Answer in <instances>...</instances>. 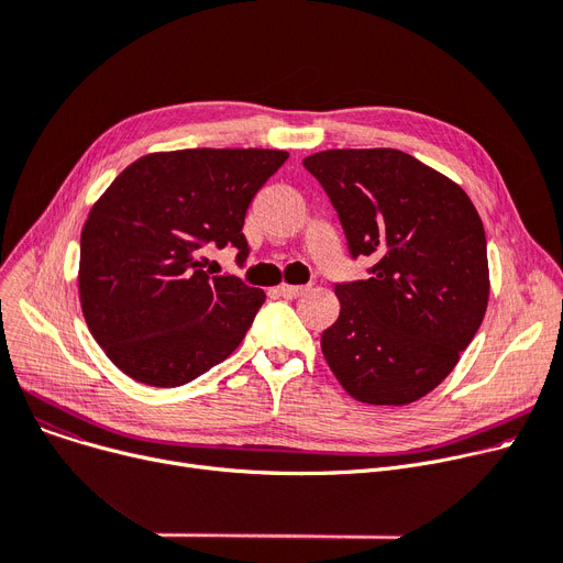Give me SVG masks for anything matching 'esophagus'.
<instances>
[{"label": "esophagus", "mask_w": 563, "mask_h": 563, "mask_svg": "<svg viewBox=\"0 0 563 563\" xmlns=\"http://www.w3.org/2000/svg\"><path fill=\"white\" fill-rule=\"evenodd\" d=\"M276 291L280 294L283 299H299L308 291V287H303V285H280Z\"/></svg>", "instance_id": "1"}]
</instances>
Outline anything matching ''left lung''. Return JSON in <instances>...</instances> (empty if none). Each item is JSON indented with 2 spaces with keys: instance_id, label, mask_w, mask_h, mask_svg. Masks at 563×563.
Masks as SVG:
<instances>
[{
  "instance_id": "left-lung-1",
  "label": "left lung",
  "mask_w": 563,
  "mask_h": 563,
  "mask_svg": "<svg viewBox=\"0 0 563 563\" xmlns=\"http://www.w3.org/2000/svg\"><path fill=\"white\" fill-rule=\"evenodd\" d=\"M327 191L351 260L367 280L335 283L340 317L321 351L363 404L404 406L459 363L488 306L482 219L445 175L393 147L323 151L303 159Z\"/></svg>"
}]
</instances>
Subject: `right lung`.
I'll return each mask as SVG.
<instances>
[{
  "mask_svg": "<svg viewBox=\"0 0 563 563\" xmlns=\"http://www.w3.org/2000/svg\"><path fill=\"white\" fill-rule=\"evenodd\" d=\"M283 151L145 155L115 177L81 230L79 297L88 331L139 383L177 388L240 346L264 291L202 269L205 249H236L253 198Z\"/></svg>",
  "mask_w": 563,
  "mask_h": 563,
  "instance_id": "obj_1",
  "label": "right lung"
}]
</instances>
